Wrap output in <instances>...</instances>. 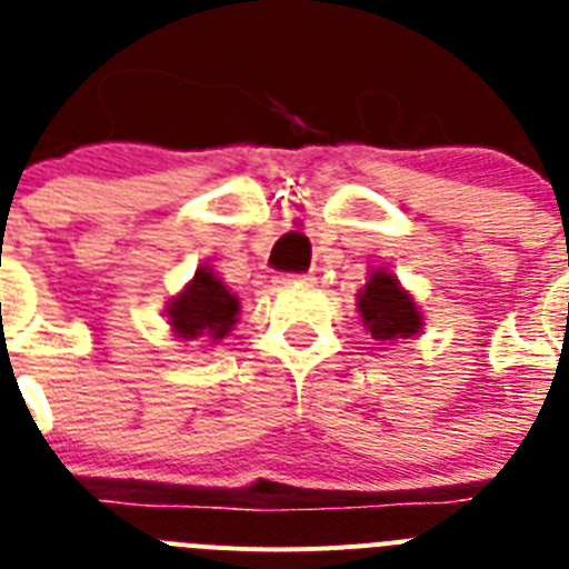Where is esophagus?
I'll use <instances>...</instances> for the list:
<instances>
[{"label": "esophagus", "instance_id": "esophagus-1", "mask_svg": "<svg viewBox=\"0 0 569 569\" xmlns=\"http://www.w3.org/2000/svg\"><path fill=\"white\" fill-rule=\"evenodd\" d=\"M278 283H312V274H278Z\"/></svg>", "mask_w": 569, "mask_h": 569}]
</instances>
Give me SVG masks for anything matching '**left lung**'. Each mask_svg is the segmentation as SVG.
<instances>
[{
  "label": "left lung",
  "instance_id": "left-lung-1",
  "mask_svg": "<svg viewBox=\"0 0 569 569\" xmlns=\"http://www.w3.org/2000/svg\"><path fill=\"white\" fill-rule=\"evenodd\" d=\"M360 318L367 323L375 340H398L412 338L421 329V312L412 303L401 283L387 274V271H375L369 278L367 289L358 295Z\"/></svg>",
  "mask_w": 569,
  "mask_h": 569
}]
</instances>
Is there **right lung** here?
<instances>
[{
  "label": "right lung",
  "mask_w": 569,
  "mask_h": 569,
  "mask_svg": "<svg viewBox=\"0 0 569 569\" xmlns=\"http://www.w3.org/2000/svg\"><path fill=\"white\" fill-rule=\"evenodd\" d=\"M168 318L182 340H194L200 335H211L214 340L226 338L237 318V298L226 289L223 280L214 278V271L200 269L189 289L171 300Z\"/></svg>",
  "instance_id": "right-lung-1"
}]
</instances>
